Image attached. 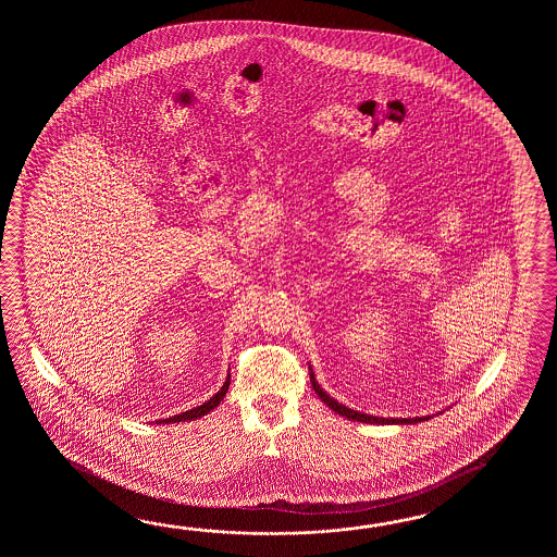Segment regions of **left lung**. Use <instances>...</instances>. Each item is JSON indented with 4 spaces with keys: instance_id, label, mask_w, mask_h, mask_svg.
<instances>
[{
    "instance_id": "8db88e82",
    "label": "left lung",
    "mask_w": 557,
    "mask_h": 557,
    "mask_svg": "<svg viewBox=\"0 0 557 557\" xmlns=\"http://www.w3.org/2000/svg\"><path fill=\"white\" fill-rule=\"evenodd\" d=\"M310 382H312V388L319 394V398L322 403L326 404L336 414L344 416V418H348V420H352V422H364V424H380V426H384V424H418V422H426L430 418H434V414L416 416V418H382V416L364 414V412L352 410V408H348V406H344V404L338 403V400L331 398L326 392L320 388L319 382L314 379V372L310 374ZM438 414H442V412H438Z\"/></svg>"
}]
</instances>
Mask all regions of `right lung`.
<instances>
[{
  "label": "right lung",
  "instance_id": "add662e5",
  "mask_svg": "<svg viewBox=\"0 0 557 557\" xmlns=\"http://www.w3.org/2000/svg\"><path fill=\"white\" fill-rule=\"evenodd\" d=\"M228 384H231V374L226 376L225 384L221 386V391L214 394L213 398H209L207 403H202L201 406H197V408H193V410H187V412L171 416V418H165V420H157V424H175V422H187V420L190 422V420H197V418H201V416L209 414L219 404L223 403V398H225L226 392H228Z\"/></svg>",
  "mask_w": 557,
  "mask_h": 557
}]
</instances>
